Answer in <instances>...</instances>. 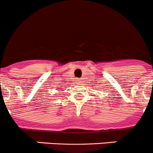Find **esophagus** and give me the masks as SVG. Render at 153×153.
Instances as JSON below:
<instances>
[{
    "instance_id": "1",
    "label": "esophagus",
    "mask_w": 153,
    "mask_h": 153,
    "mask_svg": "<svg viewBox=\"0 0 153 153\" xmlns=\"http://www.w3.org/2000/svg\"><path fill=\"white\" fill-rule=\"evenodd\" d=\"M78 83H79V82H78Z\"/></svg>"
}]
</instances>
